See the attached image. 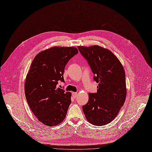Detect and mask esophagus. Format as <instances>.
Returning <instances> with one entry per match:
<instances>
[{"label":"esophagus","mask_w":152,"mask_h":152,"mask_svg":"<svg viewBox=\"0 0 152 152\" xmlns=\"http://www.w3.org/2000/svg\"><path fill=\"white\" fill-rule=\"evenodd\" d=\"M72 94L73 97H74V98H75V97H77V92H72Z\"/></svg>","instance_id":"obj_1"}]
</instances>
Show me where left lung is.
Wrapping results in <instances>:
<instances>
[{"mask_svg":"<svg viewBox=\"0 0 152 152\" xmlns=\"http://www.w3.org/2000/svg\"><path fill=\"white\" fill-rule=\"evenodd\" d=\"M87 60L94 80L99 86L97 92L89 93L88 102L82 107L87 121L92 125L110 123L124 105L126 95L124 69L110 50L99 45L78 46Z\"/></svg>","mask_w":152,"mask_h":152,"instance_id":"left-lung-1","label":"left lung"}]
</instances>
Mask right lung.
I'll return each instance as SVG.
<instances>
[{
  "label": "right lung",
  "instance_id": "add662e5",
  "mask_svg": "<svg viewBox=\"0 0 152 152\" xmlns=\"http://www.w3.org/2000/svg\"><path fill=\"white\" fill-rule=\"evenodd\" d=\"M78 52L74 47H52L39 52L33 59L25 82L28 106L38 120L56 126L63 121L71 103V93L57 87L64 81V68Z\"/></svg>",
  "mask_w": 152,
  "mask_h": 152
}]
</instances>
